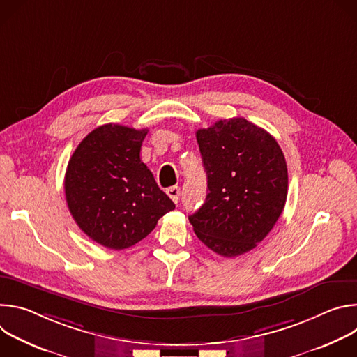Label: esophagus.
<instances>
[{
    "label": "esophagus",
    "instance_id": "1",
    "mask_svg": "<svg viewBox=\"0 0 357 357\" xmlns=\"http://www.w3.org/2000/svg\"><path fill=\"white\" fill-rule=\"evenodd\" d=\"M167 193H168V196L171 197V200H172L174 203H178L179 196H181V189H179L178 186H171V188H168V189H167Z\"/></svg>",
    "mask_w": 357,
    "mask_h": 357
}]
</instances>
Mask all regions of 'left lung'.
<instances>
[{
  "instance_id": "1",
  "label": "left lung",
  "mask_w": 357,
  "mask_h": 357,
  "mask_svg": "<svg viewBox=\"0 0 357 357\" xmlns=\"http://www.w3.org/2000/svg\"><path fill=\"white\" fill-rule=\"evenodd\" d=\"M208 176L203 205L189 216L197 238L223 257L244 254L281 216L288 171L275 138L243 117L196 131Z\"/></svg>"
}]
</instances>
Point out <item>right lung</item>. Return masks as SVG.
I'll use <instances>...</instances> for the list:
<instances>
[{
  "label": "right lung",
  "instance_id": "1",
  "mask_svg": "<svg viewBox=\"0 0 357 357\" xmlns=\"http://www.w3.org/2000/svg\"><path fill=\"white\" fill-rule=\"evenodd\" d=\"M148 130L105 124L75 149L65 175L68 208L96 243L124 250L146 237L175 209L139 158Z\"/></svg>",
  "mask_w": 357,
  "mask_h": 357
}]
</instances>
